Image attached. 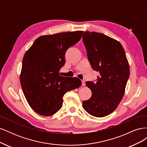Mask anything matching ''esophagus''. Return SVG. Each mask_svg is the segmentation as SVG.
<instances>
[{
  "label": "esophagus",
  "instance_id": "obj_1",
  "mask_svg": "<svg viewBox=\"0 0 147 147\" xmlns=\"http://www.w3.org/2000/svg\"><path fill=\"white\" fill-rule=\"evenodd\" d=\"M82 85L83 86H84L86 85V84H85V80H83L82 81Z\"/></svg>",
  "mask_w": 147,
  "mask_h": 147
}]
</instances>
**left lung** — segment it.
<instances>
[{
  "mask_svg": "<svg viewBox=\"0 0 147 147\" xmlns=\"http://www.w3.org/2000/svg\"><path fill=\"white\" fill-rule=\"evenodd\" d=\"M82 38L88 61L99 73L94 82H86L92 96L83 102V107L92 116L105 117L121 102L129 77L125 51L119 42L103 34L86 31Z\"/></svg>",
  "mask_w": 147,
  "mask_h": 147,
  "instance_id": "left-lung-1",
  "label": "left lung"
}]
</instances>
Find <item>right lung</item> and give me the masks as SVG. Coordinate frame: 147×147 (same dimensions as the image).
<instances>
[{
	"mask_svg": "<svg viewBox=\"0 0 147 147\" xmlns=\"http://www.w3.org/2000/svg\"><path fill=\"white\" fill-rule=\"evenodd\" d=\"M83 31L61 32L37 38L25 53L20 83L28 104L35 112L51 116L63 106L65 93L81 86L77 77L59 75L67 49L81 39Z\"/></svg>",
	"mask_w": 147,
	"mask_h": 147,
	"instance_id": "add662e5",
	"label": "right lung"
}]
</instances>
